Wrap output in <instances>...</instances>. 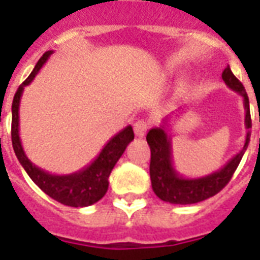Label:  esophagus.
<instances>
[{
	"mask_svg": "<svg viewBox=\"0 0 260 260\" xmlns=\"http://www.w3.org/2000/svg\"><path fill=\"white\" fill-rule=\"evenodd\" d=\"M147 128H149L147 122L143 121V119H139V121H136L135 124H134V132H135V135L138 138H143V136L146 135Z\"/></svg>",
	"mask_w": 260,
	"mask_h": 260,
	"instance_id": "34e87169",
	"label": "esophagus"
}]
</instances>
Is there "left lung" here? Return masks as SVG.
Here are the masks:
<instances>
[{
	"label": "left lung",
	"mask_w": 260,
	"mask_h": 260,
	"mask_svg": "<svg viewBox=\"0 0 260 260\" xmlns=\"http://www.w3.org/2000/svg\"><path fill=\"white\" fill-rule=\"evenodd\" d=\"M224 83L231 90L237 91L242 100L245 108V143L240 152L231 157L223 167L212 174H207L199 178H186L175 170L173 163V146H171V135L170 132V119L171 114L163 119V124L147 132L146 141L150 146L152 157H150V180L154 193L164 202L173 205H192L214 196L229 184L234 171L238 167L241 158L245 153L248 143L251 141V113H249V99L244 86L237 79L231 69L227 65L221 74ZM178 111V110H177ZM175 114V113H174ZM260 121V117H259Z\"/></svg>",
	"instance_id": "obj_1"
}]
</instances>
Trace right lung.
Listing matches in <instances>:
<instances>
[{
    "mask_svg": "<svg viewBox=\"0 0 260 260\" xmlns=\"http://www.w3.org/2000/svg\"><path fill=\"white\" fill-rule=\"evenodd\" d=\"M53 53V50H50L43 54V57L39 59L31 74L27 76V79L18 87V90L15 93L14 102H12V129H11L12 147L27 175L44 193H47L54 201L59 202L65 206H90L106 195L108 189V177L111 174L114 166L117 164L119 157L125 152L126 146L134 141V129L131 125L125 126L124 129L115 134L104 145L102 152L99 153V156L90 164H87L86 167L79 171H75L72 174H51L31 163L26 156L19 138L20 99L26 86L33 82L39 71L47 62V59Z\"/></svg>",
    "mask_w": 260,
    "mask_h": 260,
    "instance_id": "1",
    "label": "right lung"
}]
</instances>
